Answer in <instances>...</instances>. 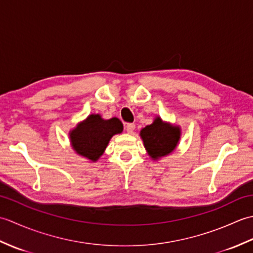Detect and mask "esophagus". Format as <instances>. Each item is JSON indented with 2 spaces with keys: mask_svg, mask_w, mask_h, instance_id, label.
Segmentation results:
<instances>
[{
  "mask_svg": "<svg viewBox=\"0 0 253 253\" xmlns=\"http://www.w3.org/2000/svg\"><path fill=\"white\" fill-rule=\"evenodd\" d=\"M135 127H136L135 124L128 123V124H126V125H125V129H126V131L128 133H131L133 130H135Z\"/></svg>",
  "mask_w": 253,
  "mask_h": 253,
  "instance_id": "34e87169",
  "label": "esophagus"
}]
</instances>
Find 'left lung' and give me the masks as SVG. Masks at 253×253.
<instances>
[{"mask_svg":"<svg viewBox=\"0 0 253 253\" xmlns=\"http://www.w3.org/2000/svg\"><path fill=\"white\" fill-rule=\"evenodd\" d=\"M140 136L150 157L159 159L169 154L175 149L180 138V130L179 127L170 126L158 117L153 124L143 128Z\"/></svg>","mask_w":253,"mask_h":253,"instance_id":"obj_1","label":"left lung"}]
</instances>
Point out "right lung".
Masks as SVG:
<instances>
[{
    "instance_id": "1",
    "label": "right lung",
    "mask_w": 253,
    "mask_h": 253,
    "mask_svg": "<svg viewBox=\"0 0 253 253\" xmlns=\"http://www.w3.org/2000/svg\"><path fill=\"white\" fill-rule=\"evenodd\" d=\"M122 131L123 124L118 118L105 121L92 114L71 132V141L79 155L95 162L103 154L110 139Z\"/></svg>"
}]
</instances>
